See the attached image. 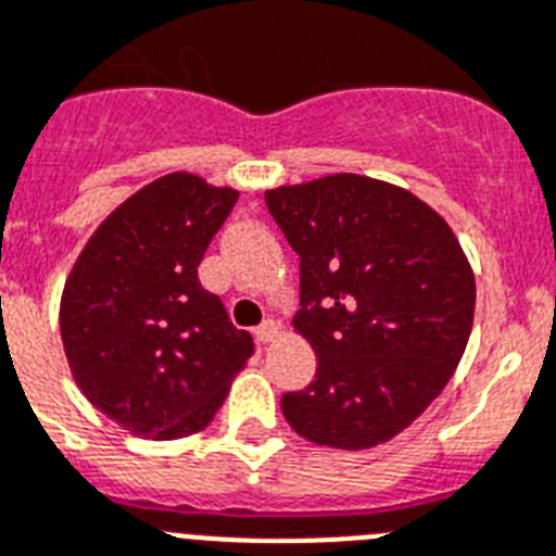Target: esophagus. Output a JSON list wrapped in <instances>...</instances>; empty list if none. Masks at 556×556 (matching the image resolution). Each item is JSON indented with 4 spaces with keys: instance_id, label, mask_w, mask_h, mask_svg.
<instances>
[{
    "instance_id": "esophagus-1",
    "label": "esophagus",
    "mask_w": 556,
    "mask_h": 556,
    "mask_svg": "<svg viewBox=\"0 0 556 556\" xmlns=\"http://www.w3.org/2000/svg\"><path fill=\"white\" fill-rule=\"evenodd\" d=\"M278 334H281V326L275 324V320H264V324H261L258 329H255V337H258L261 343H273V340Z\"/></svg>"
}]
</instances>
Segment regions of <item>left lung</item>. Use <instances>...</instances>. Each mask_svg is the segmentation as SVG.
Instances as JSON below:
<instances>
[{
  "label": "left lung",
  "mask_w": 556,
  "mask_h": 556,
  "mask_svg": "<svg viewBox=\"0 0 556 556\" xmlns=\"http://www.w3.org/2000/svg\"><path fill=\"white\" fill-rule=\"evenodd\" d=\"M301 258L292 326L317 354L281 410L298 435L368 450L444 391L467 349L476 278L450 225L405 188L331 174L264 193Z\"/></svg>",
  "instance_id": "obj_1"
}]
</instances>
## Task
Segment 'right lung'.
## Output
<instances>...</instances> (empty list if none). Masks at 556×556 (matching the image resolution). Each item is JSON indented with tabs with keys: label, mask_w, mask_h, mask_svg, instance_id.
Wrapping results in <instances>:
<instances>
[{
	"label": "right lung",
	"mask_w": 556,
	"mask_h": 556,
	"mask_svg": "<svg viewBox=\"0 0 556 556\" xmlns=\"http://www.w3.org/2000/svg\"><path fill=\"white\" fill-rule=\"evenodd\" d=\"M236 199L197 174H165L109 213L66 278L59 320L70 371L129 433H199L253 357V337L197 273Z\"/></svg>",
	"instance_id": "obj_1"
}]
</instances>
